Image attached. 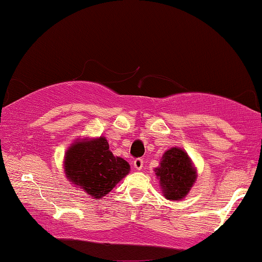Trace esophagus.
Masks as SVG:
<instances>
[{
	"label": "esophagus",
	"mask_w": 262,
	"mask_h": 262,
	"mask_svg": "<svg viewBox=\"0 0 262 262\" xmlns=\"http://www.w3.org/2000/svg\"><path fill=\"white\" fill-rule=\"evenodd\" d=\"M143 165H144V160H143V159H140V158L135 159V160L133 161V166H134L135 170H141V169H143Z\"/></svg>",
	"instance_id": "34e87169"
}]
</instances>
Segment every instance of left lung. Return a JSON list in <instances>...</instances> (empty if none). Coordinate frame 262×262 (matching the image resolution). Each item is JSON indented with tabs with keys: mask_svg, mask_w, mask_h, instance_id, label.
<instances>
[{
	"mask_svg": "<svg viewBox=\"0 0 262 262\" xmlns=\"http://www.w3.org/2000/svg\"><path fill=\"white\" fill-rule=\"evenodd\" d=\"M155 173L162 193L170 201H181L187 196L197 179L196 167L187 152L180 148H171L165 151Z\"/></svg>",
	"mask_w": 262,
	"mask_h": 262,
	"instance_id": "left-lung-1",
	"label": "left lung"
}]
</instances>
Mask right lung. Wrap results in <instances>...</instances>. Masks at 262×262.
Here are the masks:
<instances>
[{
  "instance_id": "right-lung-1",
  "label": "right lung",
  "mask_w": 262,
  "mask_h": 262,
  "mask_svg": "<svg viewBox=\"0 0 262 262\" xmlns=\"http://www.w3.org/2000/svg\"><path fill=\"white\" fill-rule=\"evenodd\" d=\"M65 175L89 196L101 200L129 173L124 159L114 156L104 137L77 139L69 146L64 160Z\"/></svg>"
}]
</instances>
